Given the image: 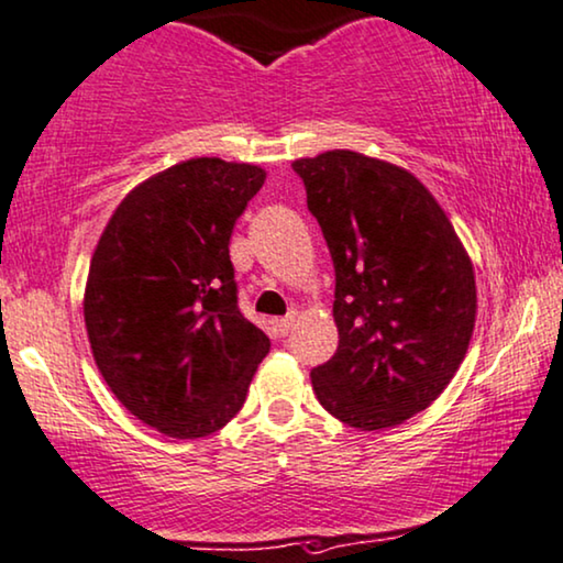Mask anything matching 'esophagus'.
Wrapping results in <instances>:
<instances>
[{"mask_svg": "<svg viewBox=\"0 0 563 563\" xmlns=\"http://www.w3.org/2000/svg\"><path fill=\"white\" fill-rule=\"evenodd\" d=\"M294 324H296V311H290L288 317L275 319V322H273V327H275V332H277V334H288L290 330H294Z\"/></svg>", "mask_w": 563, "mask_h": 563, "instance_id": "obj_1", "label": "esophagus"}]
</instances>
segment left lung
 Returning a JSON list of instances; mask_svg holds the SVG:
<instances>
[{
	"instance_id": "left-lung-1",
	"label": "left lung",
	"mask_w": 563,
	"mask_h": 563,
	"mask_svg": "<svg viewBox=\"0 0 563 563\" xmlns=\"http://www.w3.org/2000/svg\"><path fill=\"white\" fill-rule=\"evenodd\" d=\"M294 170L334 262L340 343L311 387L338 421L393 429L429 408L465 361L478 311L471 254L402 166L327 151Z\"/></svg>"
}]
</instances>
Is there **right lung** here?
Masks as SVG:
<instances>
[{"label":"right lung","instance_id":"1","mask_svg":"<svg viewBox=\"0 0 563 563\" xmlns=\"http://www.w3.org/2000/svg\"><path fill=\"white\" fill-rule=\"evenodd\" d=\"M254 163L189 158L126 195L92 252L82 314L109 389L174 439L210 437L269 351L236 306L231 233L265 184Z\"/></svg>","mask_w":563,"mask_h":563}]
</instances>
